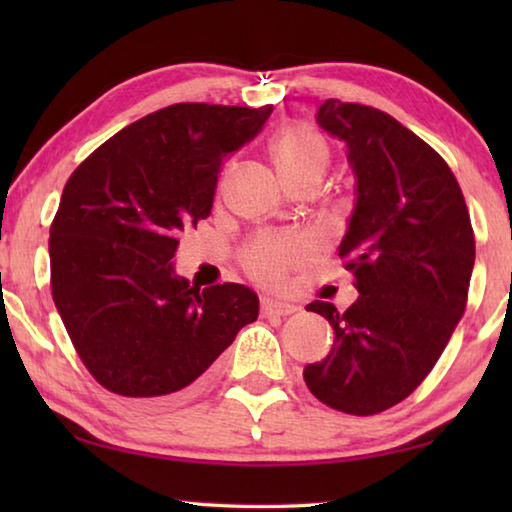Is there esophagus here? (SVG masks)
Returning a JSON list of instances; mask_svg holds the SVG:
<instances>
[{
  "label": "esophagus",
  "instance_id": "34e87169",
  "mask_svg": "<svg viewBox=\"0 0 512 512\" xmlns=\"http://www.w3.org/2000/svg\"><path fill=\"white\" fill-rule=\"evenodd\" d=\"M293 311H298L296 305L291 302H282V300H273V298H262V314L264 316H289Z\"/></svg>",
  "mask_w": 512,
  "mask_h": 512
}]
</instances>
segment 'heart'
<instances>
[{
	"label": "heart",
	"mask_w": 512,
	"mask_h": 512,
	"mask_svg": "<svg viewBox=\"0 0 512 512\" xmlns=\"http://www.w3.org/2000/svg\"><path fill=\"white\" fill-rule=\"evenodd\" d=\"M271 149L277 167L289 180V185L305 178H320L329 162V146L325 137L314 126L302 124V121L284 126L275 135ZM305 250L307 246L302 241L264 239L250 250L248 268L259 280L277 282L291 264L300 262Z\"/></svg>",
	"instance_id": "1"
}]
</instances>
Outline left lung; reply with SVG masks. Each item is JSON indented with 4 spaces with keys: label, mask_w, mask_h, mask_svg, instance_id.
<instances>
[{
    "label": "left lung",
    "mask_w": 512,
    "mask_h": 512,
    "mask_svg": "<svg viewBox=\"0 0 512 512\" xmlns=\"http://www.w3.org/2000/svg\"><path fill=\"white\" fill-rule=\"evenodd\" d=\"M316 121L348 146L357 198L339 253L359 298L345 311L307 305L334 345L302 377L332 409L372 415L409 397L443 354L465 311L474 232L452 169L400 121L336 99Z\"/></svg>",
    "instance_id": "1"
}]
</instances>
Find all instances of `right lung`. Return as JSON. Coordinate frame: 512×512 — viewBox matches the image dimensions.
<instances>
[{
    "label": "right lung",
    "mask_w": 512,
    "mask_h": 512,
    "mask_svg": "<svg viewBox=\"0 0 512 512\" xmlns=\"http://www.w3.org/2000/svg\"><path fill=\"white\" fill-rule=\"evenodd\" d=\"M271 112L176 103L126 126L69 176L49 232L51 293L108 391L146 406L178 400L257 320L253 289L192 287L173 257L180 232L210 216L223 162Z\"/></svg>",
    "instance_id": "right-lung-1"
}]
</instances>
